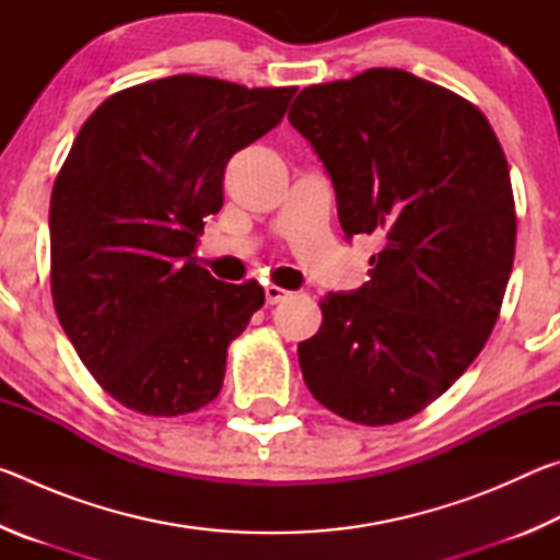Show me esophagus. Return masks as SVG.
Masks as SVG:
<instances>
[{
	"label": "esophagus",
	"instance_id": "34e87169",
	"mask_svg": "<svg viewBox=\"0 0 560 560\" xmlns=\"http://www.w3.org/2000/svg\"><path fill=\"white\" fill-rule=\"evenodd\" d=\"M264 293H267V303H269V306H273V303H279V301H283V299L289 296L287 289L273 287V283H271V287H267V291H264Z\"/></svg>",
	"mask_w": 560,
	"mask_h": 560
}]
</instances>
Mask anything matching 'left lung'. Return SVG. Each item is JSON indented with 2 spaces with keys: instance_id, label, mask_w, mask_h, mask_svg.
<instances>
[{
  "instance_id": "1",
  "label": "left lung",
  "mask_w": 560,
  "mask_h": 560,
  "mask_svg": "<svg viewBox=\"0 0 560 560\" xmlns=\"http://www.w3.org/2000/svg\"><path fill=\"white\" fill-rule=\"evenodd\" d=\"M289 120L330 175L348 240L383 242L371 281L320 301L303 381L350 422H402L494 330L516 249L506 155L474 103L402 69L303 89Z\"/></svg>"
}]
</instances>
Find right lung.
Here are the masks:
<instances>
[{
	"label": "right lung",
	"mask_w": 560,
	"mask_h": 560,
	"mask_svg": "<svg viewBox=\"0 0 560 560\" xmlns=\"http://www.w3.org/2000/svg\"><path fill=\"white\" fill-rule=\"evenodd\" d=\"M293 93L167 75L113 93L75 136L51 192L54 308L130 410L177 417L220 395L264 289L217 281L197 236L224 202L230 158L279 126Z\"/></svg>",
	"instance_id": "obj_1"
}]
</instances>
